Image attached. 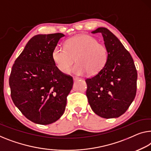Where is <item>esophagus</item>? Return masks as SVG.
Instances as JSON below:
<instances>
[{"label":"esophagus","mask_w":151,"mask_h":151,"mask_svg":"<svg viewBox=\"0 0 151 151\" xmlns=\"http://www.w3.org/2000/svg\"><path fill=\"white\" fill-rule=\"evenodd\" d=\"M79 80H81V78H78V77H74V78H73V81H79Z\"/></svg>","instance_id":"esophagus-1"}]
</instances>
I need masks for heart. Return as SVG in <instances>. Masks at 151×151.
<instances>
[{"label":"heart","instance_id":"b5f03b06","mask_svg":"<svg viewBox=\"0 0 151 151\" xmlns=\"http://www.w3.org/2000/svg\"><path fill=\"white\" fill-rule=\"evenodd\" d=\"M51 57L57 68L62 73H68L76 58L77 64L72 69V73L78 76L88 73L95 75L105 66L108 51L96 38L80 35L69 39L66 47H54Z\"/></svg>","mask_w":151,"mask_h":151}]
</instances>
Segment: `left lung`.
<instances>
[{
  "instance_id": "1",
  "label": "left lung",
  "mask_w": 151,
  "mask_h": 151,
  "mask_svg": "<svg viewBox=\"0 0 151 151\" xmlns=\"http://www.w3.org/2000/svg\"><path fill=\"white\" fill-rule=\"evenodd\" d=\"M91 32L102 35L108 59L97 75L85 80L88 102L92 111L101 117H119L136 96V66L130 53L109 29L100 27Z\"/></svg>"
}]
</instances>
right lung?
I'll return each instance as SVG.
<instances>
[{
	"label": "right lung",
	"mask_w": 151,
	"mask_h": 151,
	"mask_svg": "<svg viewBox=\"0 0 151 151\" xmlns=\"http://www.w3.org/2000/svg\"><path fill=\"white\" fill-rule=\"evenodd\" d=\"M64 36L62 33L34 36L11 70L13 102L27 119L37 124H51L61 117L73 88V78L61 73L51 57L54 47Z\"/></svg>",
	"instance_id": "add662e5"
}]
</instances>
